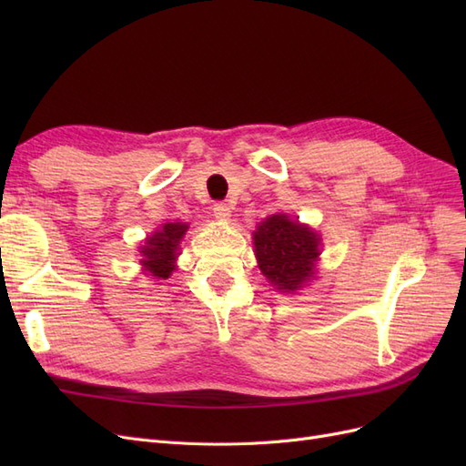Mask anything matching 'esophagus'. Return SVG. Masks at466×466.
Returning <instances> with one entry per match:
<instances>
[{"instance_id": "esophagus-1", "label": "esophagus", "mask_w": 466, "mask_h": 466, "mask_svg": "<svg viewBox=\"0 0 466 466\" xmlns=\"http://www.w3.org/2000/svg\"><path fill=\"white\" fill-rule=\"evenodd\" d=\"M214 216L218 218V219H229L231 218V208H229V204H225V202H216L214 204Z\"/></svg>"}]
</instances>
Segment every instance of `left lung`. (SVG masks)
I'll return each instance as SVG.
<instances>
[{
	"instance_id": "1",
	"label": "left lung",
	"mask_w": 466,
	"mask_h": 466,
	"mask_svg": "<svg viewBox=\"0 0 466 466\" xmlns=\"http://www.w3.org/2000/svg\"><path fill=\"white\" fill-rule=\"evenodd\" d=\"M258 268L279 291L291 293L311 278L319 235L286 214L268 218L255 231Z\"/></svg>"
}]
</instances>
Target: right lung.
Segmentation results:
<instances>
[{
  "label": "right lung",
  "instance_id": "obj_1",
  "mask_svg": "<svg viewBox=\"0 0 466 466\" xmlns=\"http://www.w3.org/2000/svg\"><path fill=\"white\" fill-rule=\"evenodd\" d=\"M187 229L188 225L185 223H165L163 229L147 238L146 247H142V264L151 276L159 279H167L171 276L175 270L177 248Z\"/></svg>",
  "mask_w": 466,
  "mask_h": 466
}]
</instances>
